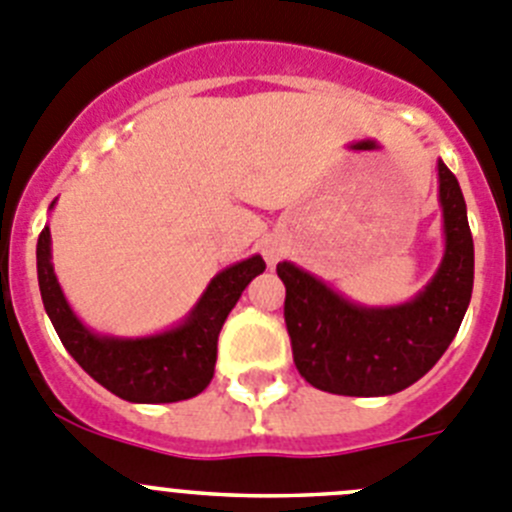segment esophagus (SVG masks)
Instances as JSON below:
<instances>
[{
    "mask_svg": "<svg viewBox=\"0 0 512 512\" xmlns=\"http://www.w3.org/2000/svg\"><path fill=\"white\" fill-rule=\"evenodd\" d=\"M262 255H265V260H267V265H275V262L280 260V257H283V245H280L278 240H270L265 245V250H262Z\"/></svg>",
    "mask_w": 512,
    "mask_h": 512,
    "instance_id": "esophagus-1",
    "label": "esophagus"
}]
</instances>
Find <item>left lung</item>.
<instances>
[{"label": "left lung", "mask_w": 512, "mask_h": 512, "mask_svg": "<svg viewBox=\"0 0 512 512\" xmlns=\"http://www.w3.org/2000/svg\"><path fill=\"white\" fill-rule=\"evenodd\" d=\"M444 255L424 290L399 305H358L293 262H280L285 326L300 376L341 396H389L422 379L460 331L472 298L475 245L467 204L437 161Z\"/></svg>", "instance_id": "obj_1"}]
</instances>
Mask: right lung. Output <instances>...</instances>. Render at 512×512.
<instances>
[{
	"mask_svg": "<svg viewBox=\"0 0 512 512\" xmlns=\"http://www.w3.org/2000/svg\"><path fill=\"white\" fill-rule=\"evenodd\" d=\"M262 270L265 260L260 255L224 267L209 280L207 290L184 321L169 331L138 338L103 336L80 321L57 283L50 227L42 229L37 240L42 303L62 346L100 386L133 404H171L207 389L217 364L219 331L242 290Z\"/></svg>",
	"mask_w": 512,
	"mask_h": 512,
	"instance_id": "1",
	"label": "right lung"
}]
</instances>
